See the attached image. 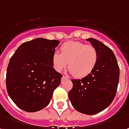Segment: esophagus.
<instances>
[{
	"label": "esophagus",
	"mask_w": 129,
	"mask_h": 129,
	"mask_svg": "<svg viewBox=\"0 0 129 129\" xmlns=\"http://www.w3.org/2000/svg\"><path fill=\"white\" fill-rule=\"evenodd\" d=\"M68 80H69V78H68V77H66V76H63L62 77V78H61V82L63 83V82H64L65 81H68Z\"/></svg>",
	"instance_id": "obj_1"
}]
</instances>
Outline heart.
<instances>
[{"instance_id":"b5f03b06","label":"heart","mask_w":129,"mask_h":129,"mask_svg":"<svg viewBox=\"0 0 129 129\" xmlns=\"http://www.w3.org/2000/svg\"><path fill=\"white\" fill-rule=\"evenodd\" d=\"M60 53L55 52L52 56V65L58 72L69 66L70 73L77 78L88 76L95 68L98 60V51L92 45L71 41L60 46Z\"/></svg>"}]
</instances>
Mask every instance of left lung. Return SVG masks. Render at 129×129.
<instances>
[{"label": "left lung", "instance_id": "1", "mask_svg": "<svg viewBox=\"0 0 129 129\" xmlns=\"http://www.w3.org/2000/svg\"><path fill=\"white\" fill-rule=\"evenodd\" d=\"M98 51L95 68L82 79L71 80L73 88L69 99L79 112L93 115L106 109L112 103L117 91L119 67L111 48L94 38H88Z\"/></svg>", "mask_w": 129, "mask_h": 129}]
</instances>
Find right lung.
<instances>
[{
    "label": "right lung",
    "mask_w": 129,
    "mask_h": 129,
    "mask_svg": "<svg viewBox=\"0 0 129 129\" xmlns=\"http://www.w3.org/2000/svg\"><path fill=\"white\" fill-rule=\"evenodd\" d=\"M59 43L57 40L36 38L22 43L11 58L7 91L20 109L36 112L50 103L63 76L52 65V56Z\"/></svg>",
    "instance_id": "1"
}]
</instances>
